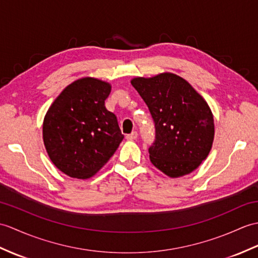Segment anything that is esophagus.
<instances>
[{"instance_id":"obj_1","label":"esophagus","mask_w":258,"mask_h":258,"mask_svg":"<svg viewBox=\"0 0 258 258\" xmlns=\"http://www.w3.org/2000/svg\"><path fill=\"white\" fill-rule=\"evenodd\" d=\"M137 132L136 131H134V132H132L131 134H127L126 135V140H128V141H133V140H136L137 139Z\"/></svg>"}]
</instances>
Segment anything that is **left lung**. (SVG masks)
<instances>
[{"label":"left lung","mask_w":258,"mask_h":258,"mask_svg":"<svg viewBox=\"0 0 258 258\" xmlns=\"http://www.w3.org/2000/svg\"><path fill=\"white\" fill-rule=\"evenodd\" d=\"M155 124L148 148L152 164L169 177L197 169L210 153L214 123L210 107L181 77L161 74L132 80Z\"/></svg>","instance_id":"1"}]
</instances>
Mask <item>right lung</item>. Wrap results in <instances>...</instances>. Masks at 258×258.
Instances as JSON below:
<instances>
[{"label":"right lung","mask_w":258,"mask_h":258,"mask_svg":"<svg viewBox=\"0 0 258 258\" xmlns=\"http://www.w3.org/2000/svg\"><path fill=\"white\" fill-rule=\"evenodd\" d=\"M110 92L109 83L82 78L66 88L46 113V151L52 164L69 177L93 176L124 139L115 114L105 109Z\"/></svg>","instance_id":"1"}]
</instances>
